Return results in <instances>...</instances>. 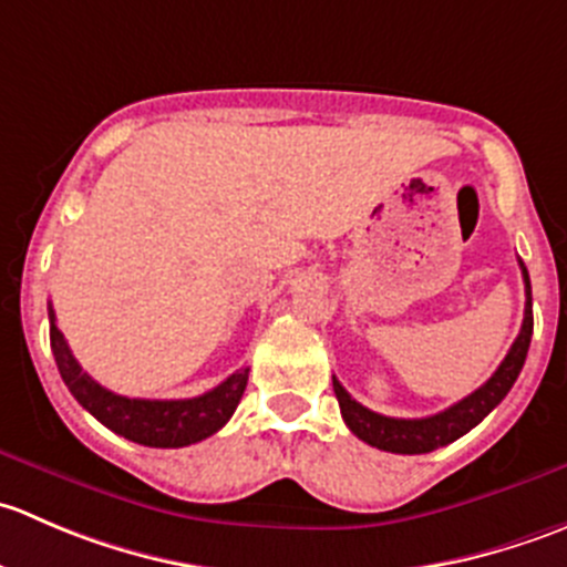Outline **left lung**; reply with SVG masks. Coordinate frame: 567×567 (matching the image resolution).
<instances>
[{
    "label": "left lung",
    "mask_w": 567,
    "mask_h": 567,
    "mask_svg": "<svg viewBox=\"0 0 567 567\" xmlns=\"http://www.w3.org/2000/svg\"><path fill=\"white\" fill-rule=\"evenodd\" d=\"M524 277V293H527V305H524V323L518 331L516 342L511 346L507 357L502 359V364L496 368V373L485 381L480 390L458 400L450 409L439 411L433 416H422V420H394V416L375 414V411L364 409L362 403L351 398L337 379L334 381V394L337 403H340V414L346 420V425L351 427L353 436H359L362 442H368L370 447L386 450V453L398 455H422L433 453L439 447H447L450 442L461 439L463 433L472 431L474 425L485 420L496 405L505 400V394L511 392V386L516 384L518 373L524 368V359H527L529 340H532V285L527 266L518 260Z\"/></svg>",
    "instance_id": "left-lung-1"
}]
</instances>
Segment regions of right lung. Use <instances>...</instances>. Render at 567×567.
<instances>
[{"instance_id": "1", "label": "right lung", "mask_w": 567, "mask_h": 567, "mask_svg": "<svg viewBox=\"0 0 567 567\" xmlns=\"http://www.w3.org/2000/svg\"><path fill=\"white\" fill-rule=\"evenodd\" d=\"M51 320V351L60 368L62 381L71 390L73 398L117 436L128 442L145 444V447H188L203 439L214 436L219 427L227 425L233 411L241 403V394L247 390L249 370H238L230 379L221 381L210 392L188 400H142L123 398V394L109 392L99 381L90 379L76 362V357L68 348L65 337L56 329L54 310L49 305Z\"/></svg>"}]
</instances>
